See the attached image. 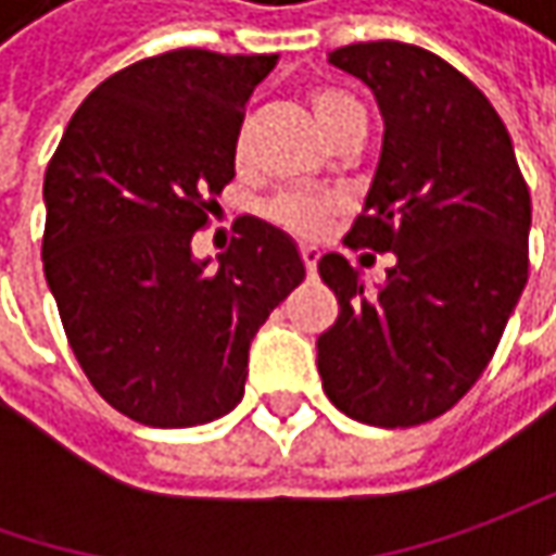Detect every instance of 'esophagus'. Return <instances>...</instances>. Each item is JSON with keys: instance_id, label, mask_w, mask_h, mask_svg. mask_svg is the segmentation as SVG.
<instances>
[{"instance_id": "1", "label": "esophagus", "mask_w": 556, "mask_h": 556, "mask_svg": "<svg viewBox=\"0 0 556 556\" xmlns=\"http://www.w3.org/2000/svg\"><path fill=\"white\" fill-rule=\"evenodd\" d=\"M300 256H303V263H306V271L315 275V266H318V250H315V247H303V250H300Z\"/></svg>"}]
</instances>
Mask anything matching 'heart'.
I'll list each match as a JSON object with an SVG mask.
<instances>
[{
    "label": "heart",
    "mask_w": 556,
    "mask_h": 556,
    "mask_svg": "<svg viewBox=\"0 0 556 556\" xmlns=\"http://www.w3.org/2000/svg\"><path fill=\"white\" fill-rule=\"evenodd\" d=\"M312 117L318 123V129L325 132V139H331L337 129H343L353 119H365L362 104L346 92H333V89H321L315 92L309 101ZM337 203L331 198H318V194H288L268 206V216L281 228H288L293 235L303 238H315L318 231H325V225L333 216Z\"/></svg>",
    "instance_id": "b5f03b06"
}]
</instances>
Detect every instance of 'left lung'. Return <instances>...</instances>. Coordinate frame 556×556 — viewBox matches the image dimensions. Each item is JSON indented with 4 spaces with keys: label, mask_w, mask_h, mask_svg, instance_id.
<instances>
[{
    "label": "left lung",
    "mask_w": 556,
    "mask_h": 556,
    "mask_svg": "<svg viewBox=\"0 0 556 556\" xmlns=\"http://www.w3.org/2000/svg\"><path fill=\"white\" fill-rule=\"evenodd\" d=\"M371 89L380 157L350 247L390 250L365 290L340 253L318 260L340 315L318 337L321 387L343 415L415 427L467 393L526 288L532 201L514 141L489 98L439 54L358 42L328 54Z\"/></svg>",
    "instance_id": "1"
}]
</instances>
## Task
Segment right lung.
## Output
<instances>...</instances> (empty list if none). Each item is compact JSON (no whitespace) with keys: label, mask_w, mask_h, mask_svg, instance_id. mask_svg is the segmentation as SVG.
<instances>
[{"label":"right lung","mask_w":556,"mask_h":556,"mask_svg":"<svg viewBox=\"0 0 556 556\" xmlns=\"http://www.w3.org/2000/svg\"><path fill=\"white\" fill-rule=\"evenodd\" d=\"M275 64L206 49L144 58L76 108L46 169L42 263L61 325L98 395L144 427L228 415L253 337L306 278L293 238L256 216L216 266L191 250Z\"/></svg>","instance_id":"1"}]
</instances>
